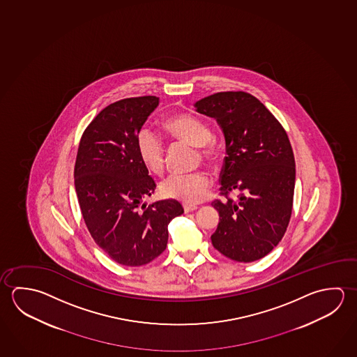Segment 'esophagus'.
I'll return each instance as SVG.
<instances>
[{
    "instance_id": "obj_1",
    "label": "esophagus",
    "mask_w": 357,
    "mask_h": 357,
    "mask_svg": "<svg viewBox=\"0 0 357 357\" xmlns=\"http://www.w3.org/2000/svg\"><path fill=\"white\" fill-rule=\"evenodd\" d=\"M183 208H184V212L185 213L193 212V211L198 209V206H193V204H183Z\"/></svg>"
}]
</instances>
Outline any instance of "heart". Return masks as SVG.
Instances as JSON below:
<instances>
[{
    "label": "heart",
    "mask_w": 357,
    "mask_h": 357,
    "mask_svg": "<svg viewBox=\"0 0 357 357\" xmlns=\"http://www.w3.org/2000/svg\"><path fill=\"white\" fill-rule=\"evenodd\" d=\"M164 130L173 138L188 144L199 146V157L206 163L217 164L220 151L209 143L212 132L204 121L190 115H176L164 121ZM137 151L140 160L154 174L164 170V143L157 132L149 128H142L137 134ZM212 187V179L206 172H194L190 174H174L167 178L160 185L165 197L179 200L184 204H195L204 199Z\"/></svg>",
    "instance_id": "obj_1"
}]
</instances>
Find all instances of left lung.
I'll use <instances>...</instances> for the list:
<instances>
[{
	"mask_svg": "<svg viewBox=\"0 0 357 357\" xmlns=\"http://www.w3.org/2000/svg\"><path fill=\"white\" fill-rule=\"evenodd\" d=\"M197 112L218 121L225 153L220 195L213 200L219 223L212 244L237 262L267 256L287 229L294 206L296 167L287 132L253 95L222 91L195 102ZM237 191L238 199L229 198Z\"/></svg>",
	"mask_w": 357,
	"mask_h": 357,
	"instance_id": "left-lung-1",
	"label": "left lung"
}]
</instances>
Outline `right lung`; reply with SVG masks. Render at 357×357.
Returning a JSON list of instances; mask_svg holds the SVG:
<instances>
[{"mask_svg": "<svg viewBox=\"0 0 357 357\" xmlns=\"http://www.w3.org/2000/svg\"><path fill=\"white\" fill-rule=\"evenodd\" d=\"M157 96L128 98L102 109L82 132L76 155L75 189L95 243L115 262L139 267L163 253L168 225L179 202L143 200L157 184L137 151V134L158 107Z\"/></svg>", "mask_w": 357, "mask_h": 357, "instance_id": "add662e5", "label": "right lung"}]
</instances>
